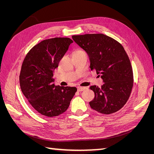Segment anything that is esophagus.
<instances>
[{
	"label": "esophagus",
	"instance_id": "1",
	"mask_svg": "<svg viewBox=\"0 0 154 154\" xmlns=\"http://www.w3.org/2000/svg\"><path fill=\"white\" fill-rule=\"evenodd\" d=\"M77 89L78 92H82L83 91H84L85 89V87H78Z\"/></svg>",
	"mask_w": 154,
	"mask_h": 154
}]
</instances>
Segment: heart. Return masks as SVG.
I'll list each match as a JSON object with an SVG mask.
<instances>
[{"label":"heart","instance_id":"heart-1","mask_svg":"<svg viewBox=\"0 0 154 154\" xmlns=\"http://www.w3.org/2000/svg\"><path fill=\"white\" fill-rule=\"evenodd\" d=\"M82 52H84V51H82V50H77V51H76L75 52H74V53H82Z\"/></svg>","mask_w":154,"mask_h":154}]
</instances>
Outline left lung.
<instances>
[{
    "instance_id": "8db88e82",
    "label": "left lung",
    "mask_w": 154,
    "mask_h": 154,
    "mask_svg": "<svg viewBox=\"0 0 154 154\" xmlns=\"http://www.w3.org/2000/svg\"><path fill=\"white\" fill-rule=\"evenodd\" d=\"M72 38L86 51L91 69H95L104 82L101 87H90L95 95L89 102L91 107L104 114L118 111L128 101L134 83L131 63L122 45L103 34L74 35Z\"/></svg>"
}]
</instances>
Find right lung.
Instances as JSON below:
<instances>
[{"label":"right lung","instance_id":"right-lung-1","mask_svg":"<svg viewBox=\"0 0 154 154\" xmlns=\"http://www.w3.org/2000/svg\"><path fill=\"white\" fill-rule=\"evenodd\" d=\"M73 41L69 38L44 40L35 45L23 61L19 76L23 94L38 112L54 117L66 112L76 87L55 85L54 69Z\"/></svg>","mask_w":154,"mask_h":154}]
</instances>
